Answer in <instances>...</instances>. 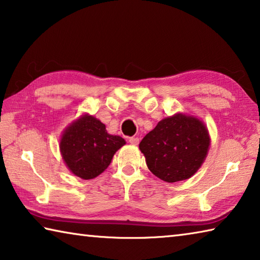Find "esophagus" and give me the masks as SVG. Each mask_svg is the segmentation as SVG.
<instances>
[{
    "label": "esophagus",
    "mask_w": 260,
    "mask_h": 260,
    "mask_svg": "<svg viewBox=\"0 0 260 260\" xmlns=\"http://www.w3.org/2000/svg\"><path fill=\"white\" fill-rule=\"evenodd\" d=\"M139 142H140L139 138H129V143L133 144V146H138Z\"/></svg>",
    "instance_id": "34e87169"
}]
</instances>
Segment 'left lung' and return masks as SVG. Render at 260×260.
<instances>
[{
  "label": "left lung",
  "instance_id": "1",
  "mask_svg": "<svg viewBox=\"0 0 260 260\" xmlns=\"http://www.w3.org/2000/svg\"><path fill=\"white\" fill-rule=\"evenodd\" d=\"M211 139L204 122L178 112L158 122L139 144L148 169L165 182L192 177L203 164Z\"/></svg>",
  "mask_w": 260,
  "mask_h": 260
}]
</instances>
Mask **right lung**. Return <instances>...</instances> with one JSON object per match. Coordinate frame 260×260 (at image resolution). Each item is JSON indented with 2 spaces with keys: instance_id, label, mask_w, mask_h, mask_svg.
<instances>
[{
  "instance_id": "1",
  "label": "right lung",
  "mask_w": 260,
  "mask_h": 260,
  "mask_svg": "<svg viewBox=\"0 0 260 260\" xmlns=\"http://www.w3.org/2000/svg\"><path fill=\"white\" fill-rule=\"evenodd\" d=\"M125 144L121 136L109 134L98 118L83 113L64 129L59 150L74 175L90 180L108 169L114 153Z\"/></svg>"
}]
</instances>
